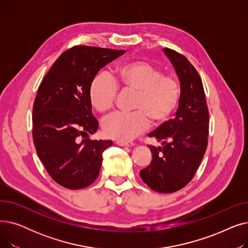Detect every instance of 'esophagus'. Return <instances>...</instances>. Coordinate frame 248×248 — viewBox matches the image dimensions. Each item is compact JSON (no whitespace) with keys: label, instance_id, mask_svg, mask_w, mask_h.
I'll return each mask as SVG.
<instances>
[{"label":"esophagus","instance_id":"obj_1","mask_svg":"<svg viewBox=\"0 0 248 248\" xmlns=\"http://www.w3.org/2000/svg\"><path fill=\"white\" fill-rule=\"evenodd\" d=\"M115 144L121 147H133L135 145L133 141H116Z\"/></svg>","mask_w":248,"mask_h":248}]
</instances>
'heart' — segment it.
I'll return each mask as SVG.
<instances>
[{"label": "heart", "instance_id": "heart-1", "mask_svg": "<svg viewBox=\"0 0 248 248\" xmlns=\"http://www.w3.org/2000/svg\"><path fill=\"white\" fill-rule=\"evenodd\" d=\"M117 88L136 93L133 113H114L102 122L103 134L117 141H128L147 131L153 124H165L177 109L181 85L175 77L145 61L127 62L117 66L111 79L97 74L88 89L89 102L97 112L110 110L116 99Z\"/></svg>", "mask_w": 248, "mask_h": 248}]
</instances>
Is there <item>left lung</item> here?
Listing matches in <instances>:
<instances>
[{"label":"left lung","mask_w":248,"mask_h":248,"mask_svg":"<svg viewBox=\"0 0 248 248\" xmlns=\"http://www.w3.org/2000/svg\"><path fill=\"white\" fill-rule=\"evenodd\" d=\"M178 74L181 98L176 116L149 134L163 147L149 146L153 160L140 172L154 191L173 193L193 179L208 145L209 111L201 77L190 61L179 52L164 49Z\"/></svg>","instance_id":"1"}]
</instances>
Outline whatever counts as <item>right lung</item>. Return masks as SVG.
<instances>
[{"mask_svg":"<svg viewBox=\"0 0 248 248\" xmlns=\"http://www.w3.org/2000/svg\"><path fill=\"white\" fill-rule=\"evenodd\" d=\"M124 50L74 46L59 56L39 85L33 106V140L37 155L57 184L78 190L99 175L102 153L111 140H90L98 128L91 111V80Z\"/></svg>","mask_w":248,"mask_h":248,"instance_id":"1","label":"right lung"}]
</instances>
